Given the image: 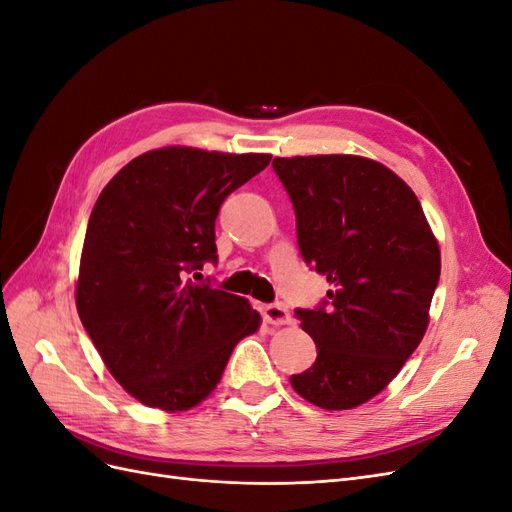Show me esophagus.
<instances>
[{
  "label": "esophagus",
  "instance_id": "1",
  "mask_svg": "<svg viewBox=\"0 0 512 512\" xmlns=\"http://www.w3.org/2000/svg\"><path fill=\"white\" fill-rule=\"evenodd\" d=\"M262 318L269 324H275V327H282V324H290V312L288 307L282 303H271L262 307Z\"/></svg>",
  "mask_w": 512,
  "mask_h": 512
}]
</instances>
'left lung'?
Instances as JSON below:
<instances>
[{"label":"left lung","instance_id":"left-lung-1","mask_svg":"<svg viewBox=\"0 0 512 512\" xmlns=\"http://www.w3.org/2000/svg\"><path fill=\"white\" fill-rule=\"evenodd\" d=\"M297 213L299 250L327 277L329 309H297L318 348L290 378L324 410H350L386 389L421 344L440 280V245L410 185L384 164L331 156L275 158Z\"/></svg>","mask_w":512,"mask_h":512}]
</instances>
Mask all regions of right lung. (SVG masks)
<instances>
[{"label":"right lung","instance_id":"1","mask_svg":"<svg viewBox=\"0 0 512 512\" xmlns=\"http://www.w3.org/2000/svg\"><path fill=\"white\" fill-rule=\"evenodd\" d=\"M269 162V153L162 147L128 162L98 196L76 309L106 369L141 404L198 406L235 346L258 331L250 301L185 275L218 260L220 205Z\"/></svg>","mask_w":512,"mask_h":512}]
</instances>
